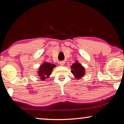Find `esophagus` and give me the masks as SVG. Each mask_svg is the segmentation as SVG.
<instances>
[{
  "instance_id": "34e87169",
  "label": "esophagus",
  "mask_w": 124,
  "mask_h": 124,
  "mask_svg": "<svg viewBox=\"0 0 124 124\" xmlns=\"http://www.w3.org/2000/svg\"><path fill=\"white\" fill-rule=\"evenodd\" d=\"M64 63L63 62H60V65H61V66H63V65H64Z\"/></svg>"
}]
</instances>
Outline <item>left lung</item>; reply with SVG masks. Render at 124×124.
<instances>
[{
    "label": "left lung",
    "mask_w": 124,
    "mask_h": 124,
    "mask_svg": "<svg viewBox=\"0 0 124 124\" xmlns=\"http://www.w3.org/2000/svg\"><path fill=\"white\" fill-rule=\"evenodd\" d=\"M71 69L72 70L71 72L77 79L81 78L85 74V72L84 68L80 64L78 63V62H76L72 64V66H71Z\"/></svg>",
    "instance_id": "8db88e82"
}]
</instances>
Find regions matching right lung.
<instances>
[{
	"label": "right lung",
	"instance_id": "add662e5",
	"mask_svg": "<svg viewBox=\"0 0 124 124\" xmlns=\"http://www.w3.org/2000/svg\"><path fill=\"white\" fill-rule=\"evenodd\" d=\"M56 66L54 64H51L50 63L45 62L40 67L39 70V76L40 77V79L44 80L48 78L51 74V72L53 68Z\"/></svg>",
	"mask_w": 124,
	"mask_h": 124
}]
</instances>
